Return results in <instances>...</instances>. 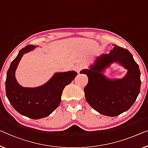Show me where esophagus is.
<instances>
[{"label": "esophagus", "mask_w": 148, "mask_h": 148, "mask_svg": "<svg viewBox=\"0 0 148 148\" xmlns=\"http://www.w3.org/2000/svg\"><path fill=\"white\" fill-rule=\"evenodd\" d=\"M84 68V66L82 64H76L74 67V70L77 72V73L79 74Z\"/></svg>", "instance_id": "34e87169"}]
</instances>
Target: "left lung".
I'll use <instances>...</instances> for the list:
<instances>
[{
	"label": "left lung",
	"instance_id": "left-lung-1",
	"mask_svg": "<svg viewBox=\"0 0 148 148\" xmlns=\"http://www.w3.org/2000/svg\"><path fill=\"white\" fill-rule=\"evenodd\" d=\"M118 62L129 70L122 79L109 80L101 73L111 63ZM88 82L84 88L88 103L102 115L114 117L128 110L140 92V71L128 50L114 45L109 54L97 58L89 70H83Z\"/></svg>",
	"mask_w": 148,
	"mask_h": 148
}]
</instances>
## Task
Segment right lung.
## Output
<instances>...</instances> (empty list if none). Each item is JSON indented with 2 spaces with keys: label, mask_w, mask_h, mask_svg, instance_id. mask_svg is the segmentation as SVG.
I'll use <instances>...</instances> for the list:
<instances>
[{
  "label": "right lung",
  "mask_w": 148,
  "mask_h": 148,
  "mask_svg": "<svg viewBox=\"0 0 148 148\" xmlns=\"http://www.w3.org/2000/svg\"><path fill=\"white\" fill-rule=\"evenodd\" d=\"M34 45L22 48L10 64L5 82L6 94L12 107L22 115L38 120L47 117L58 107L64 88L77 75L74 71L60 72L41 86L24 88L15 78V70L25 53L34 49Z\"/></svg>",
  "instance_id": "right-lung-1"
}]
</instances>
